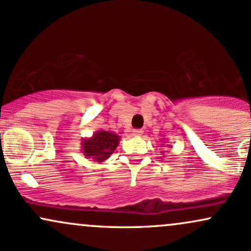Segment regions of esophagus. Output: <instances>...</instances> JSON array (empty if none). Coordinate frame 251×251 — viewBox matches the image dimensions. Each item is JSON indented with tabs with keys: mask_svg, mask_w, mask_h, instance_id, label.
<instances>
[{
	"mask_svg": "<svg viewBox=\"0 0 251 251\" xmlns=\"http://www.w3.org/2000/svg\"><path fill=\"white\" fill-rule=\"evenodd\" d=\"M143 133H144L143 129H139V128L133 129V131H132V134H133L134 137H142Z\"/></svg>",
	"mask_w": 251,
	"mask_h": 251,
	"instance_id": "1",
	"label": "esophagus"
}]
</instances>
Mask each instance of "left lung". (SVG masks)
I'll use <instances>...</instances> for the list:
<instances>
[{"mask_svg":"<svg viewBox=\"0 0 251 251\" xmlns=\"http://www.w3.org/2000/svg\"><path fill=\"white\" fill-rule=\"evenodd\" d=\"M166 146H168V148H172V146H171V145H166Z\"/></svg>","mask_w":251,"mask_h":251,"instance_id":"left-lung-1","label":"left lung"}]
</instances>
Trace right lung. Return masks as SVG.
<instances>
[{
    "label": "right lung",
    "instance_id": "right-lung-1",
    "mask_svg": "<svg viewBox=\"0 0 251 251\" xmlns=\"http://www.w3.org/2000/svg\"><path fill=\"white\" fill-rule=\"evenodd\" d=\"M119 135L114 132L100 131L94 132L89 138L81 139V152L86 158H91L93 162L102 163L107 160L120 142Z\"/></svg>",
    "mask_w": 251,
    "mask_h": 251
}]
</instances>
